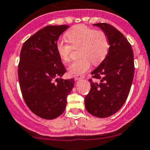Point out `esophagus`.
<instances>
[{
  "label": "esophagus",
  "instance_id": "1",
  "mask_svg": "<svg viewBox=\"0 0 150 150\" xmlns=\"http://www.w3.org/2000/svg\"><path fill=\"white\" fill-rule=\"evenodd\" d=\"M83 78V77L81 76H74L75 80H80V79H81Z\"/></svg>",
  "mask_w": 150,
  "mask_h": 150
}]
</instances>
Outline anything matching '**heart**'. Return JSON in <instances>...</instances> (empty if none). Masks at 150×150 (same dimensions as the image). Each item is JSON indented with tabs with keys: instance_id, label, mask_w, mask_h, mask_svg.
Returning <instances> with one entry per match:
<instances>
[{
	"instance_id": "b5f03b06",
	"label": "heart",
	"mask_w": 150,
	"mask_h": 150,
	"mask_svg": "<svg viewBox=\"0 0 150 150\" xmlns=\"http://www.w3.org/2000/svg\"><path fill=\"white\" fill-rule=\"evenodd\" d=\"M64 36L70 45L62 40H58L56 43V50L63 62H69L72 50L79 47L80 58L68 67V72L71 76L85 74L91 68V62L94 64L101 63L110 50L108 36L102 30L80 24L68 30Z\"/></svg>"
}]
</instances>
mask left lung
<instances>
[{"mask_svg":"<svg viewBox=\"0 0 150 150\" xmlns=\"http://www.w3.org/2000/svg\"><path fill=\"white\" fill-rule=\"evenodd\" d=\"M106 33L110 50L105 59L91 72V91L85 98L86 110L98 118L110 117L122 107L127 99L134 76V57L131 45L113 26L98 23Z\"/></svg>","mask_w":150,"mask_h":150,"instance_id":"left-lung-1","label":"left lung"}]
</instances>
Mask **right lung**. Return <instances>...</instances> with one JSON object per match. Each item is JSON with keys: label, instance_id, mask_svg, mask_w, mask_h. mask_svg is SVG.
<instances>
[{"label": "right lung", "instance_id": "add662e5", "mask_svg": "<svg viewBox=\"0 0 150 150\" xmlns=\"http://www.w3.org/2000/svg\"><path fill=\"white\" fill-rule=\"evenodd\" d=\"M69 27L45 26L26 40L21 50L18 66L21 92L30 110L42 119H55L64 112L67 98L74 86V79L57 78L66 69L56 43Z\"/></svg>", "mask_w": 150, "mask_h": 150}]
</instances>
